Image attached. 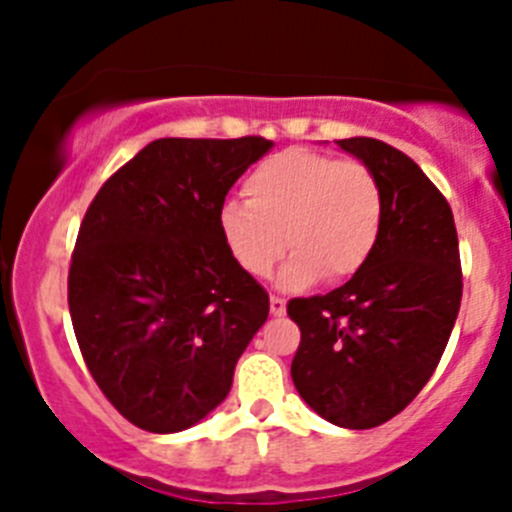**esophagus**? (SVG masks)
<instances>
[{"label": "esophagus", "mask_w": 512, "mask_h": 512, "mask_svg": "<svg viewBox=\"0 0 512 512\" xmlns=\"http://www.w3.org/2000/svg\"><path fill=\"white\" fill-rule=\"evenodd\" d=\"M269 310H271V315H284V312H287V300H284V297H279V295H271V300H269Z\"/></svg>", "instance_id": "34e87169"}]
</instances>
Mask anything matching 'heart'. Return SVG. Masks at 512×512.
Returning <instances> with one entry per match:
<instances>
[{"instance_id": "heart-1", "label": "heart", "mask_w": 512, "mask_h": 512, "mask_svg": "<svg viewBox=\"0 0 512 512\" xmlns=\"http://www.w3.org/2000/svg\"><path fill=\"white\" fill-rule=\"evenodd\" d=\"M243 194L220 207L225 248L246 274L266 277L289 246L284 287L354 277L382 235L384 189L361 158L287 148L246 176Z\"/></svg>"}]
</instances>
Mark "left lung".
<instances>
[{
  "instance_id": "obj_1",
  "label": "left lung",
  "mask_w": 512,
  "mask_h": 512,
  "mask_svg": "<svg viewBox=\"0 0 512 512\" xmlns=\"http://www.w3.org/2000/svg\"><path fill=\"white\" fill-rule=\"evenodd\" d=\"M377 171L384 225L372 259L328 295L297 297L292 379L302 400L341 428L395 418L436 372L461 305L451 207L413 158L377 138L338 140Z\"/></svg>"
}]
</instances>
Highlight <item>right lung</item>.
<instances>
[{"label":"right lung","instance_id":"1","mask_svg":"<svg viewBox=\"0 0 512 512\" xmlns=\"http://www.w3.org/2000/svg\"><path fill=\"white\" fill-rule=\"evenodd\" d=\"M271 148L246 138H158L102 184L81 220L69 310L81 356L122 418L151 433L200 423L269 318L235 264L220 207Z\"/></svg>","mask_w":512,"mask_h":512}]
</instances>
